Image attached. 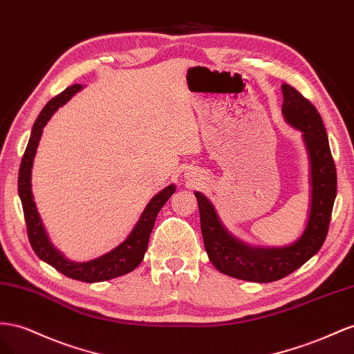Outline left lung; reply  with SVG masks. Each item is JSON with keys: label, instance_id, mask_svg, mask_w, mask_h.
I'll return each mask as SVG.
<instances>
[{"label": "left lung", "instance_id": "8db88e82", "mask_svg": "<svg viewBox=\"0 0 354 354\" xmlns=\"http://www.w3.org/2000/svg\"><path fill=\"white\" fill-rule=\"evenodd\" d=\"M281 113L288 124L302 132L310 158V214L299 239L281 248L250 246L224 227L206 196L198 191L194 193L200 210L201 234L212 264L227 276L257 283L283 279L317 254L326 239L337 197V170L320 114L292 86L281 84Z\"/></svg>", "mask_w": 354, "mask_h": 354}]
</instances>
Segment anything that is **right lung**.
<instances>
[{
	"label": "right lung",
	"mask_w": 354,
	"mask_h": 354,
	"mask_svg": "<svg viewBox=\"0 0 354 354\" xmlns=\"http://www.w3.org/2000/svg\"><path fill=\"white\" fill-rule=\"evenodd\" d=\"M83 88L82 84H74L66 87L62 93H59L56 97L50 99L39 113L38 118L35 120L31 138H29L28 147L25 149V154L22 157V163L19 169V197L22 201L24 215L28 230V239L31 243L34 252L39 259H43L47 264L62 272L66 277L75 279L80 281H87V283H95V281H104L114 279L118 276L127 274L132 270H135L144 259V255L148 248V240L151 236V231L154 228V222L158 215L160 209L165 206L166 201L170 196L175 193V185L171 184L161 189L157 196L149 200L145 210L140 215L138 224L132 230V233L127 236L123 243L118 245L108 254L99 257L96 259L87 261V262H74L69 261L64 257L60 250H57L52 241H50L46 228L43 225V221L38 215V210L34 201L32 189H31V171L34 157L37 153V147L39 139L43 135V129L47 124V121L52 118L59 106L65 105L68 100L73 97L77 92Z\"/></svg>",
	"instance_id": "add662e5"
}]
</instances>
